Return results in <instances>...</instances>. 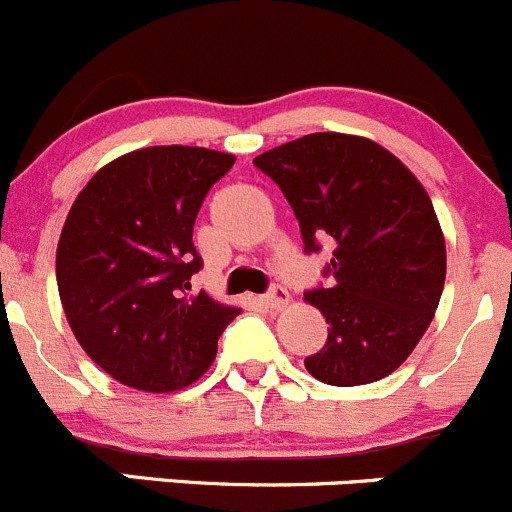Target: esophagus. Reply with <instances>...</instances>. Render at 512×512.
<instances>
[{
	"label": "esophagus",
	"mask_w": 512,
	"mask_h": 512,
	"mask_svg": "<svg viewBox=\"0 0 512 512\" xmlns=\"http://www.w3.org/2000/svg\"><path fill=\"white\" fill-rule=\"evenodd\" d=\"M261 301L266 303L268 308H276V311H281V308L288 303V291L283 286H278V283H273V286L263 293Z\"/></svg>",
	"instance_id": "obj_1"
}]
</instances>
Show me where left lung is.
Returning <instances> with one entry per match:
<instances>
[{
  "label": "left lung",
  "mask_w": 512,
  "mask_h": 512,
  "mask_svg": "<svg viewBox=\"0 0 512 512\" xmlns=\"http://www.w3.org/2000/svg\"><path fill=\"white\" fill-rule=\"evenodd\" d=\"M301 226L303 251L333 246L306 291L326 316V346L303 361L328 386H363L396 371L433 321L445 283V241L421 181L363 136L321 131L254 159Z\"/></svg>",
  "instance_id": "left-lung-1"
}]
</instances>
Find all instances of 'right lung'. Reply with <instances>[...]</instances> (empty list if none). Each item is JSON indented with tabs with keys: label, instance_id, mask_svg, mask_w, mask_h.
<instances>
[{
	"label": "right lung",
	"instance_id": "right-lung-1",
	"mask_svg": "<svg viewBox=\"0 0 512 512\" xmlns=\"http://www.w3.org/2000/svg\"><path fill=\"white\" fill-rule=\"evenodd\" d=\"M234 156L149 146L91 176L57 246L64 313L86 356L129 388L169 393L204 376L239 308L191 293L204 268L194 221Z\"/></svg>",
	"mask_w": 512,
	"mask_h": 512
}]
</instances>
